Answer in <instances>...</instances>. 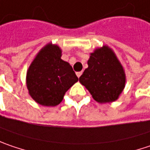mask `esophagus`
<instances>
[{"instance_id": "1", "label": "esophagus", "mask_w": 150, "mask_h": 150, "mask_svg": "<svg viewBox=\"0 0 150 150\" xmlns=\"http://www.w3.org/2000/svg\"><path fill=\"white\" fill-rule=\"evenodd\" d=\"M76 74H77L78 78H80V76L82 75V71H78V72H76Z\"/></svg>"}]
</instances>
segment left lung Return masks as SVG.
<instances>
[{
  "label": "left lung",
  "mask_w": 150,
  "mask_h": 150,
  "mask_svg": "<svg viewBox=\"0 0 150 150\" xmlns=\"http://www.w3.org/2000/svg\"><path fill=\"white\" fill-rule=\"evenodd\" d=\"M88 68L79 82L98 102H112L118 99L125 88V75L123 67L112 49L103 46L91 54Z\"/></svg>",
  "instance_id": "1"
}]
</instances>
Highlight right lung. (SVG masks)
Listing matches in <instances>:
<instances>
[{
	"instance_id": "right-lung-1",
	"label": "right lung",
	"mask_w": 150,
	"mask_h": 150,
	"mask_svg": "<svg viewBox=\"0 0 150 150\" xmlns=\"http://www.w3.org/2000/svg\"><path fill=\"white\" fill-rule=\"evenodd\" d=\"M60 57V48L49 43L38 53L28 69L29 94L41 105L59 104L65 93L79 80L69 63Z\"/></svg>"
}]
</instances>
